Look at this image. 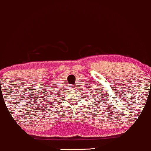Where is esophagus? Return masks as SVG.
Masks as SVG:
<instances>
[{"mask_svg":"<svg viewBox=\"0 0 151 151\" xmlns=\"http://www.w3.org/2000/svg\"><path fill=\"white\" fill-rule=\"evenodd\" d=\"M70 88H71L72 89H74V87H70Z\"/></svg>","mask_w":151,"mask_h":151,"instance_id":"obj_1","label":"esophagus"}]
</instances>
